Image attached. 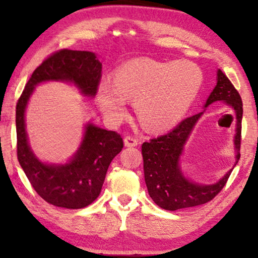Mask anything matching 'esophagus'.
Here are the masks:
<instances>
[{
    "instance_id": "esophagus-1",
    "label": "esophagus",
    "mask_w": 258,
    "mask_h": 258,
    "mask_svg": "<svg viewBox=\"0 0 258 258\" xmlns=\"http://www.w3.org/2000/svg\"><path fill=\"white\" fill-rule=\"evenodd\" d=\"M124 142L126 147H137L139 145L138 138L132 137V135H127V137H125Z\"/></svg>"
}]
</instances>
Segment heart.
Returning <instances> with one entry per match:
<instances>
[{"mask_svg": "<svg viewBox=\"0 0 258 258\" xmlns=\"http://www.w3.org/2000/svg\"><path fill=\"white\" fill-rule=\"evenodd\" d=\"M203 78L202 69L186 60L134 59L117 69L115 81L103 78L97 100L103 115L117 120L124 116L126 99H133L138 118L147 128L165 130L184 115Z\"/></svg>", "mask_w": 258, "mask_h": 258, "instance_id": "b5f03b06", "label": "heart"}]
</instances>
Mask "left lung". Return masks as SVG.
<instances>
[{
	"label": "left lung",
	"instance_id": "1",
	"mask_svg": "<svg viewBox=\"0 0 258 258\" xmlns=\"http://www.w3.org/2000/svg\"><path fill=\"white\" fill-rule=\"evenodd\" d=\"M215 101H224L232 107L237 116V134L234 143L237 149V161L240 159L241 145L242 100L232 83L221 71L217 72V84L207 99L205 107ZM204 112L187 117L175 128L161 137L150 139L142 145L145 181L151 199L166 211H177L204 205L220 194L228 182L230 171L223 178L213 185H199L183 176L178 168V159L183 146L186 142L194 126Z\"/></svg>",
	"mask_w": 258,
	"mask_h": 258
}]
</instances>
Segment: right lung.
<instances>
[{
    "instance_id": "obj_1",
    "label": "right lung",
    "mask_w": 258,
    "mask_h": 258,
    "mask_svg": "<svg viewBox=\"0 0 258 258\" xmlns=\"http://www.w3.org/2000/svg\"><path fill=\"white\" fill-rule=\"evenodd\" d=\"M102 63L92 52L61 49L35 69L16 107L17 156L26 176L42 199L58 207L84 208L99 197L109 165L124 147L115 131L86 126L82 146L68 164L41 163L30 150L25 130V109L34 87L45 81H69L93 97L102 76Z\"/></svg>"
}]
</instances>
